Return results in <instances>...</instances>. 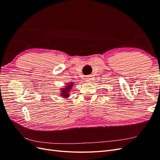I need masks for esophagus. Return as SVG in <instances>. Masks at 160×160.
<instances>
[{
    "instance_id": "obj_1",
    "label": "esophagus",
    "mask_w": 160,
    "mask_h": 160,
    "mask_svg": "<svg viewBox=\"0 0 160 160\" xmlns=\"http://www.w3.org/2000/svg\"><path fill=\"white\" fill-rule=\"evenodd\" d=\"M93 77H92L91 75H89V76H88L86 77V80L88 81H89V82H91L92 81V80H93Z\"/></svg>"
}]
</instances>
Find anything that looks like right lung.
I'll return each instance as SVG.
<instances>
[{
    "label": "right lung",
    "mask_w": 160,
    "mask_h": 160,
    "mask_svg": "<svg viewBox=\"0 0 160 160\" xmlns=\"http://www.w3.org/2000/svg\"><path fill=\"white\" fill-rule=\"evenodd\" d=\"M66 85L64 86V88H61V93H60V96L62 97L63 98H68L70 96V93L73 87L74 83L71 82V83H66Z\"/></svg>",
    "instance_id": "obj_1"
}]
</instances>
